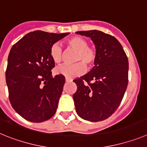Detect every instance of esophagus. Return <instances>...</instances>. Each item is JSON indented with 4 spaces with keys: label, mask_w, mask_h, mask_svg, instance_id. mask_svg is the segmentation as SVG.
<instances>
[{
    "label": "esophagus",
    "mask_w": 147,
    "mask_h": 147,
    "mask_svg": "<svg viewBox=\"0 0 147 147\" xmlns=\"http://www.w3.org/2000/svg\"><path fill=\"white\" fill-rule=\"evenodd\" d=\"M65 82H72V80H71V79H67V78H65Z\"/></svg>",
    "instance_id": "obj_1"
}]
</instances>
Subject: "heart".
I'll return each mask as SVG.
<instances>
[{"instance_id":"b5f03b06","label":"heart","mask_w":147,"mask_h":147,"mask_svg":"<svg viewBox=\"0 0 147 147\" xmlns=\"http://www.w3.org/2000/svg\"><path fill=\"white\" fill-rule=\"evenodd\" d=\"M69 48L76 51L74 65H64L55 69V73L67 79L80 76L87 68L91 67L96 59V53L93 48L88 46V40L80 36L71 37L66 40ZM50 57L56 64H60L62 60V49L58 43H54L50 49Z\"/></svg>"}]
</instances>
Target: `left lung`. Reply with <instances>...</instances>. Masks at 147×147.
<instances>
[{"instance_id":"obj_1","label":"left lung","mask_w":147,"mask_h":147,"mask_svg":"<svg viewBox=\"0 0 147 147\" xmlns=\"http://www.w3.org/2000/svg\"><path fill=\"white\" fill-rule=\"evenodd\" d=\"M76 33L91 39L96 53L91 71L74 80L77 86L73 96L76 111L85 120L101 121L115 113L124 97L128 85V59L112 35L97 30Z\"/></svg>"}]
</instances>
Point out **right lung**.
I'll list each match as a JSON object with an SVG mask.
<instances>
[{
  "mask_svg": "<svg viewBox=\"0 0 147 147\" xmlns=\"http://www.w3.org/2000/svg\"><path fill=\"white\" fill-rule=\"evenodd\" d=\"M70 33L34 31L11 47L8 57L6 81L14 110L23 119L35 123L49 120L55 114L65 79L51 69V45Z\"/></svg>",
  "mask_w": 147,
  "mask_h": 147,
  "instance_id": "add662e5",
  "label": "right lung"
}]
</instances>
